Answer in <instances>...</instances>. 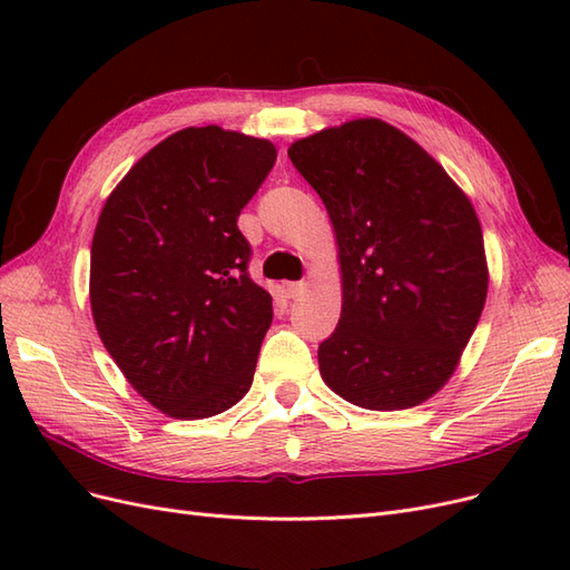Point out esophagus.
<instances>
[{
  "instance_id": "1",
  "label": "esophagus",
  "mask_w": 570,
  "mask_h": 570,
  "mask_svg": "<svg viewBox=\"0 0 570 570\" xmlns=\"http://www.w3.org/2000/svg\"><path fill=\"white\" fill-rule=\"evenodd\" d=\"M306 292V283L304 281H299V283H283V295L287 297V299H297V297H302Z\"/></svg>"
}]
</instances>
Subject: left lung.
Listing matches in <instances>:
<instances>
[{
	"label": "left lung",
	"mask_w": 570,
	"mask_h": 570,
	"mask_svg": "<svg viewBox=\"0 0 570 570\" xmlns=\"http://www.w3.org/2000/svg\"><path fill=\"white\" fill-rule=\"evenodd\" d=\"M287 157L331 216L342 314L321 342L323 383L371 411L419 406L459 366L488 299L471 199L406 132L354 118Z\"/></svg>",
	"instance_id": "1"
}]
</instances>
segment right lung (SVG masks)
Segmentation results:
<instances>
[{
    "instance_id": "1",
    "label": "right lung",
    "mask_w": 570,
    "mask_h": 570,
    "mask_svg": "<svg viewBox=\"0 0 570 570\" xmlns=\"http://www.w3.org/2000/svg\"><path fill=\"white\" fill-rule=\"evenodd\" d=\"M275 157L262 137L183 128L128 170L99 214L97 333L135 392L170 419L216 416L252 387L273 302L249 278L237 216Z\"/></svg>"
}]
</instances>
